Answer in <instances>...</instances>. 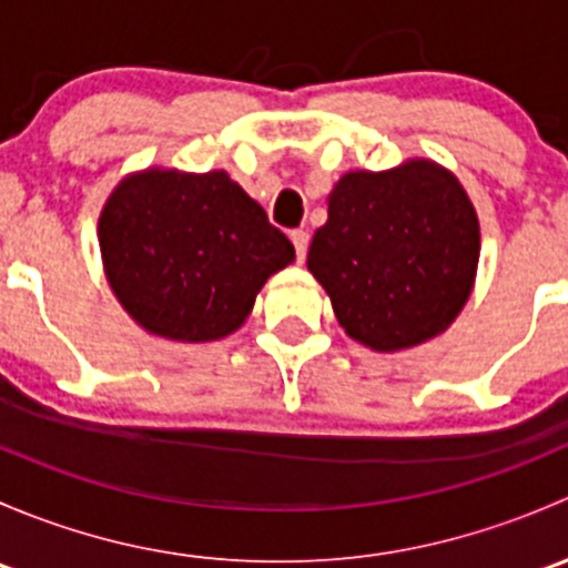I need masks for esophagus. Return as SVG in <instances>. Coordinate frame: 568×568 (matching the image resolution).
<instances>
[{
	"label": "esophagus",
	"mask_w": 568,
	"mask_h": 568,
	"mask_svg": "<svg viewBox=\"0 0 568 568\" xmlns=\"http://www.w3.org/2000/svg\"><path fill=\"white\" fill-rule=\"evenodd\" d=\"M291 242H294V250H296V261H305L307 255V244H311V236H307V231H291Z\"/></svg>",
	"instance_id": "obj_1"
}]
</instances>
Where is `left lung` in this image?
Instances as JSON below:
<instances>
[{"mask_svg":"<svg viewBox=\"0 0 568 568\" xmlns=\"http://www.w3.org/2000/svg\"><path fill=\"white\" fill-rule=\"evenodd\" d=\"M478 252V216L462 183L420 159L387 173L343 175L307 268L354 341L395 352L459 316Z\"/></svg>","mask_w":568,"mask_h":568,"instance_id":"left-lung-1","label":"left lung"}]
</instances>
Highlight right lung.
Returning a JSON list of instances; mask_svg holds the SVG:
<instances>
[{
    "instance_id": "add662e5",
    "label": "right lung",
    "mask_w": 568,
    "mask_h": 568,
    "mask_svg": "<svg viewBox=\"0 0 568 568\" xmlns=\"http://www.w3.org/2000/svg\"><path fill=\"white\" fill-rule=\"evenodd\" d=\"M101 255L136 324L173 341L236 332L294 244L227 173L148 170L125 178L99 222Z\"/></svg>"
}]
</instances>
